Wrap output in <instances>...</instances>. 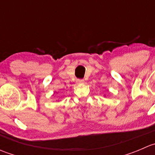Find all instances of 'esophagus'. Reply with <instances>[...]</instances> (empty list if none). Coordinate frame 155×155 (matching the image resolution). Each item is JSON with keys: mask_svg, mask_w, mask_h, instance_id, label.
<instances>
[{"mask_svg": "<svg viewBox=\"0 0 155 155\" xmlns=\"http://www.w3.org/2000/svg\"><path fill=\"white\" fill-rule=\"evenodd\" d=\"M84 82H85V81H84V79H77V80H76V82H77V84H83Z\"/></svg>", "mask_w": 155, "mask_h": 155, "instance_id": "1", "label": "esophagus"}]
</instances>
